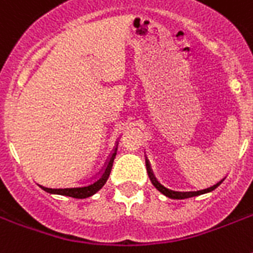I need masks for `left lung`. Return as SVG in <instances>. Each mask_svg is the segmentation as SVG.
<instances>
[{
  "mask_svg": "<svg viewBox=\"0 0 253 253\" xmlns=\"http://www.w3.org/2000/svg\"><path fill=\"white\" fill-rule=\"evenodd\" d=\"M146 166H147V173H148V177H150V180H151V182H152V185H154L155 188L158 189L159 192L162 193V194H164V196L168 197V198H172V200H185V198H190V197H197V196H201V194L210 193V192H212L214 189L218 188V186H219V185L222 184L224 180L223 178V180H220L219 182H216L215 185H212V186H210V188L202 189V190H194V192H178V190H172V189L166 188L164 185H162L158 180H156V177L154 176L152 169H151V167H150V163L147 162V159H146Z\"/></svg>",
  "mask_w": 253,
  "mask_h": 253,
  "instance_id": "8db88e82",
  "label": "left lung"
}]
</instances>
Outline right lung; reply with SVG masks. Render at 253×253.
<instances>
[{
  "label": "right lung",
  "instance_id": "right-lung-1",
  "mask_svg": "<svg viewBox=\"0 0 253 253\" xmlns=\"http://www.w3.org/2000/svg\"><path fill=\"white\" fill-rule=\"evenodd\" d=\"M117 150H118V143L115 146L113 154H111L110 159L107 160L106 166L103 172L99 174V177L97 180L91 181L90 184L87 185H81V186H69V188H47V186H42L39 185L44 192L49 193V194H59V196H67V197H73V198H87V197H91L93 194L98 192L99 189H102V186L106 184L107 178L110 176L111 167H113V163H114L115 155H117Z\"/></svg>",
  "mask_w": 253,
  "mask_h": 253
}]
</instances>
